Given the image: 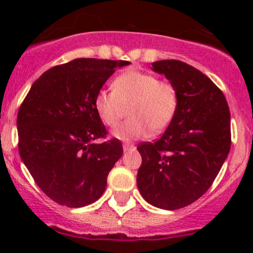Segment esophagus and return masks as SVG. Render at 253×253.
I'll return each instance as SVG.
<instances>
[{
  "label": "esophagus",
  "mask_w": 253,
  "mask_h": 253,
  "mask_svg": "<svg viewBox=\"0 0 253 253\" xmlns=\"http://www.w3.org/2000/svg\"><path fill=\"white\" fill-rule=\"evenodd\" d=\"M122 147H124L125 152H131V150H134V148H136L133 144H131V143H125Z\"/></svg>",
  "instance_id": "esophagus-1"
}]
</instances>
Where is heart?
<instances>
[{"label":"heart","instance_id":"b5f03b06","mask_svg":"<svg viewBox=\"0 0 253 253\" xmlns=\"http://www.w3.org/2000/svg\"><path fill=\"white\" fill-rule=\"evenodd\" d=\"M94 108L101 121L115 127L128 108L129 119L112 131L122 141L158 134L169 127L178 108L177 89L171 82L155 75L127 70L112 82V90L101 89L94 98Z\"/></svg>","mask_w":253,"mask_h":253}]
</instances>
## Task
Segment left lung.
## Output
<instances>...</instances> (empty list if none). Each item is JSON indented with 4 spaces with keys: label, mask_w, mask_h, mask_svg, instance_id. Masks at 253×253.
I'll return each instance as SVG.
<instances>
[{
    "label": "left lung",
    "mask_w": 253,
    "mask_h": 253,
    "mask_svg": "<svg viewBox=\"0 0 253 253\" xmlns=\"http://www.w3.org/2000/svg\"><path fill=\"white\" fill-rule=\"evenodd\" d=\"M176 86L178 108L164 134L137 149V186L152 206L183 208L207 192L231 145L230 111L223 91L201 71L178 60L152 63Z\"/></svg>",
    "instance_id": "8db88e82"
}]
</instances>
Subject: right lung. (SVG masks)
Returning <instances> with one entry per match:
<instances>
[{
  "mask_svg": "<svg viewBox=\"0 0 253 253\" xmlns=\"http://www.w3.org/2000/svg\"><path fill=\"white\" fill-rule=\"evenodd\" d=\"M128 63L77 58L55 66L33 83L20 104L19 155L53 202L79 208L105 191L109 172L124 149L120 139H106L94 98L116 68ZM98 138L106 141L94 143Z\"/></svg>",
  "mask_w": 253,
  "mask_h": 253,
  "instance_id": "right-lung-1",
  "label": "right lung"
}]
</instances>
